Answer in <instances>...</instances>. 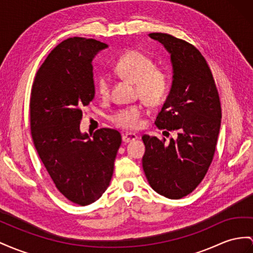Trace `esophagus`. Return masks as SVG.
<instances>
[{
	"label": "esophagus",
	"mask_w": 253,
	"mask_h": 253,
	"mask_svg": "<svg viewBox=\"0 0 253 253\" xmlns=\"http://www.w3.org/2000/svg\"><path fill=\"white\" fill-rule=\"evenodd\" d=\"M122 139H123V142L128 143V142H131V141H134L135 139H138V135L132 132H126L122 135Z\"/></svg>",
	"instance_id": "obj_1"
}]
</instances>
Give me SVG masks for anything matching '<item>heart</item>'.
Wrapping results in <instances>:
<instances>
[{"label":"heart","instance_id":"1","mask_svg":"<svg viewBox=\"0 0 253 253\" xmlns=\"http://www.w3.org/2000/svg\"><path fill=\"white\" fill-rule=\"evenodd\" d=\"M114 71L120 77L134 83L137 93L145 102L155 105L164 98L169 88V77L165 70L154 67V62L139 50H129L114 65ZM96 90L101 98L110 94V81L100 76L96 81ZM144 111L141 106L122 108L111 115L116 126L124 129H138L142 125Z\"/></svg>","mask_w":253,"mask_h":253}]
</instances>
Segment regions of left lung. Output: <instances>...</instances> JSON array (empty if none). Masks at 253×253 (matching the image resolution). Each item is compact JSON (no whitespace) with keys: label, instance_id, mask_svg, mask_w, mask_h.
<instances>
[{"label":"left lung","instance_id":"8db88e82","mask_svg":"<svg viewBox=\"0 0 253 253\" xmlns=\"http://www.w3.org/2000/svg\"><path fill=\"white\" fill-rule=\"evenodd\" d=\"M148 36L164 44L173 67L170 94L155 124L177 131V139L166 144L165 138L144 134L142 166L155 191L182 199L197 188L209 171L216 151L221 105L209 64L193 44L166 33Z\"/></svg>","mask_w":253,"mask_h":253}]
</instances>
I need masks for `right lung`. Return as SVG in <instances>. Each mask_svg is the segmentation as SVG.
<instances>
[{
  "label": "right lung",
  "mask_w": 253,
  "mask_h": 253,
  "mask_svg": "<svg viewBox=\"0 0 253 253\" xmlns=\"http://www.w3.org/2000/svg\"><path fill=\"white\" fill-rule=\"evenodd\" d=\"M107 47L82 37L62 42L38 69L31 92L36 151L57 190L81 206L107 190L122 143L115 129H98L92 139L80 132L82 108L95 96L92 61Z\"/></svg>",
  "instance_id": "add662e5"
}]
</instances>
